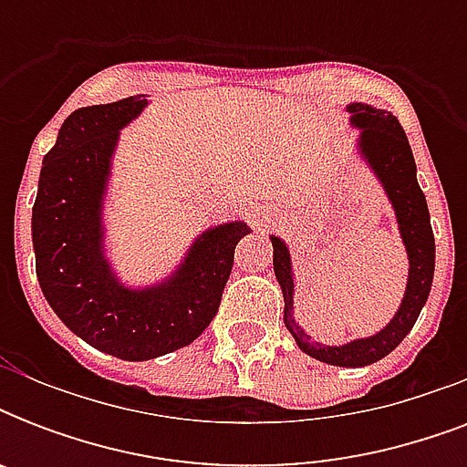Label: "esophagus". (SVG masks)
<instances>
[{"label":"esophagus","instance_id":"esophagus-1","mask_svg":"<svg viewBox=\"0 0 467 467\" xmlns=\"http://www.w3.org/2000/svg\"><path fill=\"white\" fill-rule=\"evenodd\" d=\"M262 218H264V220H269V211H264V213H262Z\"/></svg>","mask_w":467,"mask_h":467}]
</instances>
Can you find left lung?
I'll return each mask as SVG.
<instances>
[{"label":"left lung","instance_id":"obj_1","mask_svg":"<svg viewBox=\"0 0 467 467\" xmlns=\"http://www.w3.org/2000/svg\"><path fill=\"white\" fill-rule=\"evenodd\" d=\"M348 128L358 130L354 138L356 157L376 174L388 196L395 223H398L400 240L407 254V284L398 310L378 332L368 337H356L344 344H322L307 337L303 325L296 319V271H293L291 247L284 237L269 234L274 247V274L284 293V322L293 334L300 351L329 366L358 368L380 361L398 348L410 329L420 317L421 307L427 306L431 281H434L436 244L429 220L427 198L417 182V164L412 148L400 120L385 109H373L370 104L354 101L347 106Z\"/></svg>","mask_w":467,"mask_h":467}]
</instances>
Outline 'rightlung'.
I'll list each match as a JSON object with an SVG mask.
<instances>
[{"label":"right lung","instance_id":"add662e5","mask_svg":"<svg viewBox=\"0 0 467 467\" xmlns=\"http://www.w3.org/2000/svg\"><path fill=\"white\" fill-rule=\"evenodd\" d=\"M150 106L148 94L77 109L43 157L31 233L36 276L69 332L123 361L189 347L211 325L233 271L244 220L201 230L157 281L130 284L109 254V220L120 133Z\"/></svg>","mask_w":467,"mask_h":467}]
</instances>
